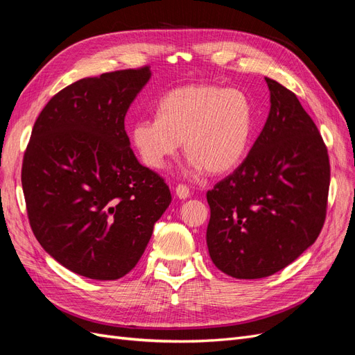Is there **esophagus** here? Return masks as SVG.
<instances>
[{
    "mask_svg": "<svg viewBox=\"0 0 355 355\" xmlns=\"http://www.w3.org/2000/svg\"><path fill=\"white\" fill-rule=\"evenodd\" d=\"M176 197L180 200H185L189 197V188L185 185H178L176 187Z\"/></svg>",
    "mask_w": 355,
    "mask_h": 355,
    "instance_id": "obj_1",
    "label": "esophagus"
}]
</instances>
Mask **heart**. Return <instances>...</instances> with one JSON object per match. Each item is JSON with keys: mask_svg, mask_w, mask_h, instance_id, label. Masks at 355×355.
I'll use <instances>...</instances> for the list:
<instances>
[{"mask_svg": "<svg viewBox=\"0 0 355 355\" xmlns=\"http://www.w3.org/2000/svg\"><path fill=\"white\" fill-rule=\"evenodd\" d=\"M253 106L239 89L191 84L168 92L155 118H139L130 137L144 164L161 170L176 155L180 142L189 170L222 175L244 158L253 132Z\"/></svg>", "mask_w": 355, "mask_h": 355, "instance_id": "1", "label": "heart"}]
</instances>
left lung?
<instances>
[{"label":"left lung","mask_w":355,"mask_h":355,"mask_svg":"<svg viewBox=\"0 0 355 355\" xmlns=\"http://www.w3.org/2000/svg\"><path fill=\"white\" fill-rule=\"evenodd\" d=\"M271 108L249 155L207 192V249L240 280L278 272L323 228L330 184L327 149L296 94L265 78Z\"/></svg>","instance_id":"left-lung-1"}]
</instances>
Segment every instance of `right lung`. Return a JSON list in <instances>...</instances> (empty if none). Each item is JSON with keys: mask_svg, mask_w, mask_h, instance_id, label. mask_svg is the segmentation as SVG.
Here are the masks:
<instances>
[{"mask_svg": "<svg viewBox=\"0 0 355 355\" xmlns=\"http://www.w3.org/2000/svg\"><path fill=\"white\" fill-rule=\"evenodd\" d=\"M151 69L75 81L53 96L32 128L22 166L35 239L67 270L118 280L141 259L170 189L139 163L124 128Z\"/></svg>", "mask_w": 355, "mask_h": 355, "instance_id": "1", "label": "right lung"}]
</instances>
